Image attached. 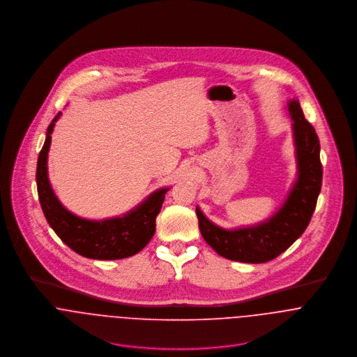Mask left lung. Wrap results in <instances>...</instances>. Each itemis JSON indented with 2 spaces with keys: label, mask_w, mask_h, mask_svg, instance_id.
<instances>
[{
  "label": "left lung",
  "mask_w": 357,
  "mask_h": 357,
  "mask_svg": "<svg viewBox=\"0 0 357 357\" xmlns=\"http://www.w3.org/2000/svg\"><path fill=\"white\" fill-rule=\"evenodd\" d=\"M287 109L293 119L297 178L279 210L259 224L225 229L211 222L197 206L199 229L206 243L224 258L248 264L271 261L304 234L312 218L323 177L320 143L300 102L289 100Z\"/></svg>",
  "instance_id": "left-lung-1"
}]
</instances>
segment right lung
I'll return each mask as SVG.
<instances>
[{"label":"right lung","mask_w":357,"mask_h":357,"mask_svg":"<svg viewBox=\"0 0 357 357\" xmlns=\"http://www.w3.org/2000/svg\"><path fill=\"white\" fill-rule=\"evenodd\" d=\"M59 112L47 130L37 162V191L45 218L56 235L75 253L92 259H121L137 255L155 234V218L160 211L167 187L159 188L142 204L119 217L88 220L75 215L57 199L48 177V153Z\"/></svg>","instance_id":"obj_1"}]
</instances>
